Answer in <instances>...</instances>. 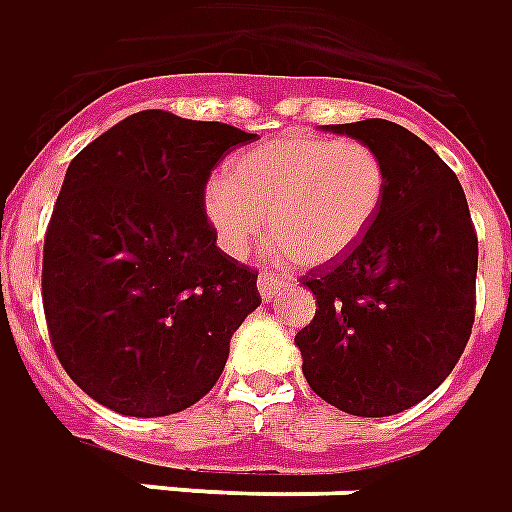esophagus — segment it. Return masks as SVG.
I'll return each instance as SVG.
<instances>
[{
	"mask_svg": "<svg viewBox=\"0 0 512 512\" xmlns=\"http://www.w3.org/2000/svg\"><path fill=\"white\" fill-rule=\"evenodd\" d=\"M286 286H289V281H286L284 275H273V273L259 275V292H262L264 300H275L278 295H284Z\"/></svg>",
	"mask_w": 512,
	"mask_h": 512,
	"instance_id": "1",
	"label": "esophagus"
}]
</instances>
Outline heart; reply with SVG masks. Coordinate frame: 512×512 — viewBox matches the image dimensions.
<instances>
[{"label": "heart", "mask_w": 512, "mask_h": 512, "mask_svg": "<svg viewBox=\"0 0 512 512\" xmlns=\"http://www.w3.org/2000/svg\"><path fill=\"white\" fill-rule=\"evenodd\" d=\"M389 192V170L366 143L286 132L239 154L204 190L220 248L245 256L267 226L308 267L342 259L364 239Z\"/></svg>", "instance_id": "1"}]
</instances>
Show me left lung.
Wrapping results in <instances>:
<instances>
[{"instance_id": "1", "label": "left lung", "mask_w": 512, "mask_h": 512, "mask_svg": "<svg viewBox=\"0 0 512 512\" xmlns=\"http://www.w3.org/2000/svg\"><path fill=\"white\" fill-rule=\"evenodd\" d=\"M325 132L378 151L389 192L364 239L303 278L317 314L295 344L314 394L353 416H394L447 380L474 325L477 234L444 159L400 123Z\"/></svg>"}]
</instances>
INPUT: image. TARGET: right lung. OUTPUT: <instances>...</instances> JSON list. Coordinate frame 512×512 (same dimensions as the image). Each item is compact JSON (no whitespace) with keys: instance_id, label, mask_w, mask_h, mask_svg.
Returning a JSON list of instances; mask_svg holds the SVG:
<instances>
[{"instance_id":"obj_1","label":"right lung","mask_w":512,"mask_h":512,"mask_svg":"<svg viewBox=\"0 0 512 512\" xmlns=\"http://www.w3.org/2000/svg\"><path fill=\"white\" fill-rule=\"evenodd\" d=\"M248 134L165 110L134 112L65 170L46 245L43 311L79 389L123 416H168L212 391L262 297L217 248L209 173Z\"/></svg>"}]
</instances>
